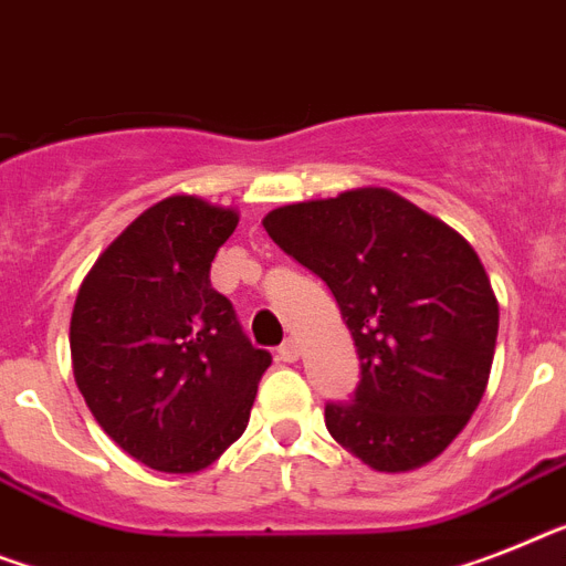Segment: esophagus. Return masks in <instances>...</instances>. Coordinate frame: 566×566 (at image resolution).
Segmentation results:
<instances>
[{"label":"esophagus","instance_id":"34e87169","mask_svg":"<svg viewBox=\"0 0 566 566\" xmlns=\"http://www.w3.org/2000/svg\"><path fill=\"white\" fill-rule=\"evenodd\" d=\"M297 356H301V347H297V340H294V338L283 340V344H280V347H277V358H280V361L292 364V361H297Z\"/></svg>","mask_w":566,"mask_h":566}]
</instances>
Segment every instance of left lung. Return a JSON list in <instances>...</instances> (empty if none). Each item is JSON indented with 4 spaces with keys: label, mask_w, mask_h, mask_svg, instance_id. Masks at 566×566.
<instances>
[{
    "label": "left lung",
    "mask_w": 566,
    "mask_h": 566,
    "mask_svg": "<svg viewBox=\"0 0 566 566\" xmlns=\"http://www.w3.org/2000/svg\"><path fill=\"white\" fill-rule=\"evenodd\" d=\"M263 228L329 286L356 340V394L324 410L333 440L376 471L440 457L483 399L497 340L474 249L385 188L286 205Z\"/></svg>",
    "instance_id": "obj_1"
}]
</instances>
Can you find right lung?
Returning <instances> with one entry per match:
<instances>
[{
    "label": "right lung",
    "instance_id": "add662e5",
    "mask_svg": "<svg viewBox=\"0 0 566 566\" xmlns=\"http://www.w3.org/2000/svg\"><path fill=\"white\" fill-rule=\"evenodd\" d=\"M237 222L233 210L170 196L97 256L74 301V381L109 440L149 469H208L242 437L272 364L210 286Z\"/></svg>",
    "mask_w": 566,
    "mask_h": 566
}]
</instances>
